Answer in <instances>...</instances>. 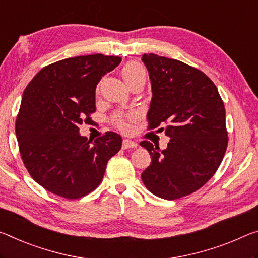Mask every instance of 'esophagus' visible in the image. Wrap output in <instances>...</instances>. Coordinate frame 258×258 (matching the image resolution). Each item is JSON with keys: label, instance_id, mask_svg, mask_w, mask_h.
Here are the masks:
<instances>
[{"label": "esophagus", "instance_id": "34e87169", "mask_svg": "<svg viewBox=\"0 0 258 258\" xmlns=\"http://www.w3.org/2000/svg\"><path fill=\"white\" fill-rule=\"evenodd\" d=\"M138 144L132 140H128V139H124L122 140V149H128V148H137Z\"/></svg>", "mask_w": 258, "mask_h": 258}]
</instances>
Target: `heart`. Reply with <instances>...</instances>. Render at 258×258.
<instances>
[{"mask_svg":"<svg viewBox=\"0 0 258 258\" xmlns=\"http://www.w3.org/2000/svg\"><path fill=\"white\" fill-rule=\"evenodd\" d=\"M121 73H122V77H124V79L126 80V83L128 85L138 79L146 80L145 69L142 68L141 64H139L137 62H130L126 64L125 67L122 68ZM118 126H119V128L122 131L128 130V125L126 124L125 121H119L118 122Z\"/></svg>","mask_w":258,"mask_h":258,"instance_id":"b5f03b06","label":"heart"}]
</instances>
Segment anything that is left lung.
Returning <instances> with one entry per match:
<instances>
[{"label": "left lung", "mask_w": 258, "mask_h": 258, "mask_svg": "<svg viewBox=\"0 0 258 258\" xmlns=\"http://www.w3.org/2000/svg\"><path fill=\"white\" fill-rule=\"evenodd\" d=\"M153 97L147 113L149 127L166 124L170 138L161 150L149 141L151 163L142 172L154 195L175 200L194 193L215 174L227 148L225 107L218 89L203 72L155 54H144Z\"/></svg>", "instance_id": "8db88e82"}]
</instances>
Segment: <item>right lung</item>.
Segmentation results:
<instances>
[{"instance_id":"1","label":"right lung","mask_w":258,"mask_h":258,"mask_svg":"<svg viewBox=\"0 0 258 258\" xmlns=\"http://www.w3.org/2000/svg\"><path fill=\"white\" fill-rule=\"evenodd\" d=\"M120 62L101 54L58 60L24 91L16 120L20 155L31 177L50 193L70 200L91 193L120 150L119 134L107 132L91 144L79 133L95 111L97 84Z\"/></svg>"}]
</instances>
